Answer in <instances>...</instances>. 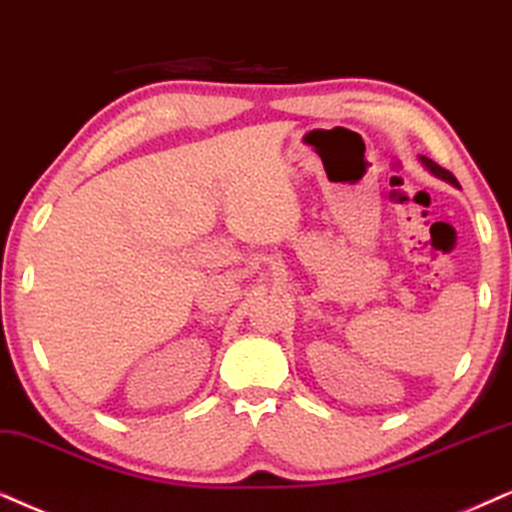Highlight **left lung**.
<instances>
[{
	"mask_svg": "<svg viewBox=\"0 0 512 512\" xmlns=\"http://www.w3.org/2000/svg\"><path fill=\"white\" fill-rule=\"evenodd\" d=\"M418 160H420V165L425 167V170H428L430 174H435L437 179H444V181H449L451 186H458V181H456V177L451 172H446L444 167H439L435 160H430V158H425V155H418ZM458 189H461V186H458Z\"/></svg>",
	"mask_w": 512,
	"mask_h": 512,
	"instance_id": "1",
	"label": "left lung"
}]
</instances>
